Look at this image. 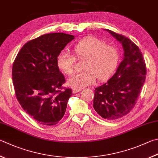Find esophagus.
Wrapping results in <instances>:
<instances>
[{"instance_id": "esophagus-1", "label": "esophagus", "mask_w": 158, "mask_h": 158, "mask_svg": "<svg viewBox=\"0 0 158 158\" xmlns=\"http://www.w3.org/2000/svg\"><path fill=\"white\" fill-rule=\"evenodd\" d=\"M81 91V89H77V88H74L73 89V93L75 94V93H79V92Z\"/></svg>"}]
</instances>
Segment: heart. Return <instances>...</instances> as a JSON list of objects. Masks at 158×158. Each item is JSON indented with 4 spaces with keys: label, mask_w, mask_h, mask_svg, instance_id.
<instances>
[{
    "label": "heart",
    "mask_w": 158,
    "mask_h": 158,
    "mask_svg": "<svg viewBox=\"0 0 158 158\" xmlns=\"http://www.w3.org/2000/svg\"><path fill=\"white\" fill-rule=\"evenodd\" d=\"M74 50L79 59H85L84 65L85 70L74 74L68 80V84L77 89L93 84L97 77L102 81L110 79L120 61L118 49L97 37L81 40ZM75 61V56L65 50L59 52L56 58L57 67L67 74L73 73Z\"/></svg>",
    "instance_id": "1"
}]
</instances>
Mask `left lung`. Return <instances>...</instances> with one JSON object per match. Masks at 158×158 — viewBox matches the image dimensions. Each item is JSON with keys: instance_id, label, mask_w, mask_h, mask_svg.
<instances>
[{"instance_id": "1", "label": "left lung", "mask_w": 158, "mask_h": 158, "mask_svg": "<svg viewBox=\"0 0 158 158\" xmlns=\"http://www.w3.org/2000/svg\"><path fill=\"white\" fill-rule=\"evenodd\" d=\"M106 30L121 43L124 50V59L116 73L94 90V109L103 118L110 121L122 118L133 108L144 84L147 68L135 44L124 35Z\"/></svg>"}]
</instances>
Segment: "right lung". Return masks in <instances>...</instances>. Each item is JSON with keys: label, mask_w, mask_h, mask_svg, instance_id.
Returning a JSON list of instances; mask_svg holds the SVG:
<instances>
[{"label": "right lung", "mask_w": 158, "mask_h": 158, "mask_svg": "<svg viewBox=\"0 0 158 158\" xmlns=\"http://www.w3.org/2000/svg\"><path fill=\"white\" fill-rule=\"evenodd\" d=\"M74 36L50 33L27 42L12 66L16 99L23 110L39 124L53 126L64 116L72 95L69 88L61 91L65 77L57 67V54Z\"/></svg>", "instance_id": "add662e5"}]
</instances>
